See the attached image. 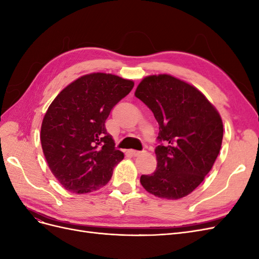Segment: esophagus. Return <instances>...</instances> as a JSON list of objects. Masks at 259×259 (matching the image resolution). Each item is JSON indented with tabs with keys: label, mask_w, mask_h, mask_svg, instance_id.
Masks as SVG:
<instances>
[{
	"label": "esophagus",
	"mask_w": 259,
	"mask_h": 259,
	"mask_svg": "<svg viewBox=\"0 0 259 259\" xmlns=\"http://www.w3.org/2000/svg\"><path fill=\"white\" fill-rule=\"evenodd\" d=\"M131 153L134 156H139L145 153V151H137V150H131Z\"/></svg>",
	"instance_id": "esophagus-1"
}]
</instances>
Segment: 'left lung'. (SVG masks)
Wrapping results in <instances>:
<instances>
[{
	"label": "left lung",
	"mask_w": 259,
	"mask_h": 259,
	"mask_svg": "<svg viewBox=\"0 0 259 259\" xmlns=\"http://www.w3.org/2000/svg\"><path fill=\"white\" fill-rule=\"evenodd\" d=\"M135 96L159 123L158 165L140 184L155 197L177 200L191 193L214 165L224 126L216 108L193 85L169 74L149 75Z\"/></svg>",
	"instance_id": "obj_1"
}]
</instances>
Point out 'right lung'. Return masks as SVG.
Wrapping results in <instances>:
<instances>
[{
    "mask_svg": "<svg viewBox=\"0 0 259 259\" xmlns=\"http://www.w3.org/2000/svg\"><path fill=\"white\" fill-rule=\"evenodd\" d=\"M133 88L132 80L90 73L70 83L50 105L41 126V144L50 169L66 190L89 193L111 179L124 154L115 149L105 122Z\"/></svg>",
    "mask_w": 259,
    "mask_h": 259,
    "instance_id": "obj_1",
    "label": "right lung"
}]
</instances>
